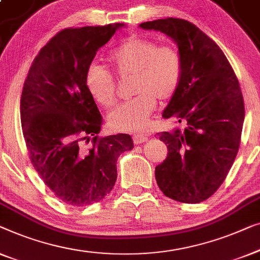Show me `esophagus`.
Here are the masks:
<instances>
[{
	"label": "esophagus",
	"mask_w": 260,
	"mask_h": 260,
	"mask_svg": "<svg viewBox=\"0 0 260 260\" xmlns=\"http://www.w3.org/2000/svg\"><path fill=\"white\" fill-rule=\"evenodd\" d=\"M147 137L146 135H142V134H134L133 135V141L135 145H140L142 142H146L147 141Z\"/></svg>",
	"instance_id": "obj_1"
}]
</instances>
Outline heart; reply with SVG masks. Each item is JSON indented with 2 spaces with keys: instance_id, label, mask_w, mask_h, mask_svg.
<instances>
[{
  "instance_id": "obj_1",
  "label": "heart",
  "mask_w": 260,
  "mask_h": 260,
  "mask_svg": "<svg viewBox=\"0 0 260 260\" xmlns=\"http://www.w3.org/2000/svg\"><path fill=\"white\" fill-rule=\"evenodd\" d=\"M116 74L133 76L131 100L122 102L108 115L113 131L141 133L148 127L156 98L167 101L174 96L182 78V58L173 46H159L155 40L133 35L109 54ZM85 86L90 98L101 107H111L115 101V82L100 66L92 64L85 74Z\"/></svg>"
}]
</instances>
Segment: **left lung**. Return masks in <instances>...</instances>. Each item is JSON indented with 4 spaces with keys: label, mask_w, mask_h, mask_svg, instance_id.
I'll return each mask as SVG.
<instances>
[{
    "label": "left lung",
    "mask_w": 260,
    "mask_h": 260,
    "mask_svg": "<svg viewBox=\"0 0 260 260\" xmlns=\"http://www.w3.org/2000/svg\"><path fill=\"white\" fill-rule=\"evenodd\" d=\"M139 27L171 38L182 58L180 86L162 112L177 126L159 133L168 153L155 167L156 184L168 198L202 203L222 184L238 153L245 118L238 79L217 43L191 22L167 17Z\"/></svg>",
    "instance_id": "left-lung-1"
}]
</instances>
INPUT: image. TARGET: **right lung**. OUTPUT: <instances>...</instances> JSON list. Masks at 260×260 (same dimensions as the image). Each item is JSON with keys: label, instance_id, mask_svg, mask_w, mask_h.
I'll return each instance as SVG.
<instances>
[{"label": "right lung", "instance_id": "1", "mask_svg": "<svg viewBox=\"0 0 260 260\" xmlns=\"http://www.w3.org/2000/svg\"><path fill=\"white\" fill-rule=\"evenodd\" d=\"M114 23L63 29L35 57L21 95V125L35 170L56 198L72 206L100 202L114 187L128 134L98 138L102 116L85 86L87 68L118 29ZM93 138L87 150L82 141Z\"/></svg>", "mask_w": 260, "mask_h": 260}]
</instances>
